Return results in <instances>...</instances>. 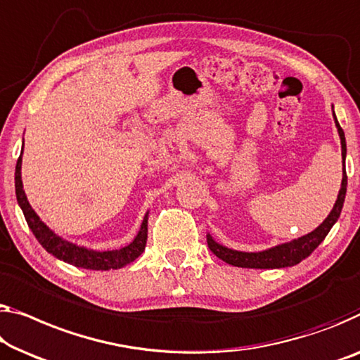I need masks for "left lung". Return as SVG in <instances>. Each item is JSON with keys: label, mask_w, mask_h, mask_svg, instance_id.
<instances>
[{"label": "left lung", "mask_w": 360, "mask_h": 360, "mask_svg": "<svg viewBox=\"0 0 360 360\" xmlns=\"http://www.w3.org/2000/svg\"><path fill=\"white\" fill-rule=\"evenodd\" d=\"M335 124L338 127V134H340V139H341L342 166H345L346 137H345V131H342L340 122L336 120V116H335ZM346 187H347V176H346V171H342L341 189H340V194H338L333 210L330 212L328 217L325 218V221L321 223L317 229H314L312 233L302 236V238L294 239L291 243H286V244L275 245V248L262 250V252H239L214 243L212 236L207 234L208 248H210V250L218 257V259H221L229 265L240 266V268H284V266L297 265L299 262L307 259V257L319 248L321 240L326 238V234L330 233V229L333 228V224L338 221V218H340L341 210H342V203H345Z\"/></svg>", "instance_id": "8db88e82"}]
</instances>
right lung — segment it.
Returning a JSON list of instances; mask_svg holds the SVG:
<instances>
[{
	"label": "right lung",
	"mask_w": 360,
	"mask_h": 360,
	"mask_svg": "<svg viewBox=\"0 0 360 360\" xmlns=\"http://www.w3.org/2000/svg\"><path fill=\"white\" fill-rule=\"evenodd\" d=\"M20 166H22V153H20L18 165H15V197H18L19 207L22 208L27 224H29V228L32 229V233H34L37 240H39L41 248L45 249L48 254L55 255L56 259L66 262V264H71L79 268H87V270H117V268H122L127 264H131V262L136 260L137 257L146 250L148 233V213L143 217L141 229H139V233L136 238H134L132 243L120 250H90L72 243H68V240H64L60 236H56L41 221L39 214L34 212V208L30 207L29 200H27L25 192L22 189V178H20Z\"/></svg>",
	"instance_id": "add662e5"
}]
</instances>
